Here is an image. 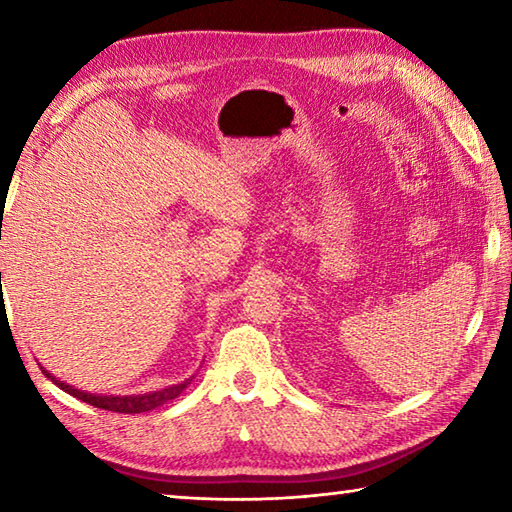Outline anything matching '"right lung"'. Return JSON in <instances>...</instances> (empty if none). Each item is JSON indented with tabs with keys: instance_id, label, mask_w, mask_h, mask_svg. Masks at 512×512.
I'll use <instances>...</instances> for the list:
<instances>
[{
	"instance_id": "obj_1",
	"label": "right lung",
	"mask_w": 512,
	"mask_h": 512,
	"mask_svg": "<svg viewBox=\"0 0 512 512\" xmlns=\"http://www.w3.org/2000/svg\"><path fill=\"white\" fill-rule=\"evenodd\" d=\"M42 368V366H40ZM42 372L54 381V384L60 388V391H65L69 395H74L76 400L81 402H88L90 406H97V409L103 411H112V413H144V411H153L158 409V406L167 404L171 400H176V397L185 391V388L192 384L194 377H189L185 381H180V384H173L167 388H160V391H151V393H140V395H101V393H85L79 391V388L65 384V381H60L58 377L51 375L49 370L42 368Z\"/></svg>"
}]
</instances>
